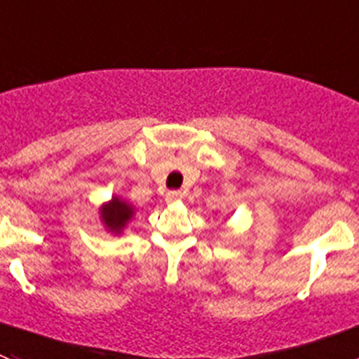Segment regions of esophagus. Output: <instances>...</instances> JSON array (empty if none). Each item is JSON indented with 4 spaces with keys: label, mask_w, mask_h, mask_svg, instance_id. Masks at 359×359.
Instances as JSON below:
<instances>
[{
    "label": "esophagus",
    "mask_w": 359,
    "mask_h": 359,
    "mask_svg": "<svg viewBox=\"0 0 359 359\" xmlns=\"http://www.w3.org/2000/svg\"><path fill=\"white\" fill-rule=\"evenodd\" d=\"M182 200V193L180 191H168L166 193V202L168 203H175Z\"/></svg>",
    "instance_id": "34e87169"
}]
</instances>
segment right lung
<instances>
[{"instance_id":"obj_1","label":"right lung","mask_w":359,"mask_h":359,"mask_svg":"<svg viewBox=\"0 0 359 359\" xmlns=\"http://www.w3.org/2000/svg\"><path fill=\"white\" fill-rule=\"evenodd\" d=\"M132 208L128 205V203L121 202L119 198H112L111 203H107V205H103L102 209V218L103 222H105V225H107L111 231L114 232H119L121 229L125 227V224L128 222V218L132 216Z\"/></svg>"}]
</instances>
